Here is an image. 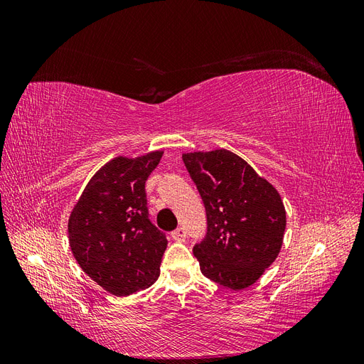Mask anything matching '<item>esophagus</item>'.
Listing matches in <instances>:
<instances>
[{"instance_id":"obj_1","label":"esophagus","mask_w":364,"mask_h":364,"mask_svg":"<svg viewBox=\"0 0 364 364\" xmlns=\"http://www.w3.org/2000/svg\"><path fill=\"white\" fill-rule=\"evenodd\" d=\"M185 237H186V234H185V229H183V228L174 229L173 232H171V238H173L174 241H183Z\"/></svg>"}]
</instances>
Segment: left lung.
Wrapping results in <instances>:
<instances>
[{
    "instance_id": "1",
    "label": "left lung",
    "mask_w": 364,
    "mask_h": 364,
    "mask_svg": "<svg viewBox=\"0 0 364 364\" xmlns=\"http://www.w3.org/2000/svg\"><path fill=\"white\" fill-rule=\"evenodd\" d=\"M182 159L206 209V237L193 249L200 272L226 289H247L281 250L287 217L279 193L226 149Z\"/></svg>"
}]
</instances>
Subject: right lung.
Wrapping results in <instances>:
<instances>
[{"label": "right lung", "mask_w": 364, "mask_h": 364, "mask_svg": "<svg viewBox=\"0 0 364 364\" xmlns=\"http://www.w3.org/2000/svg\"><path fill=\"white\" fill-rule=\"evenodd\" d=\"M162 153L106 162L70 214L68 238L75 261L114 296L149 289L159 278L167 238L149 220L146 181Z\"/></svg>", "instance_id": "1"}]
</instances>
